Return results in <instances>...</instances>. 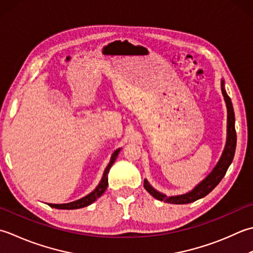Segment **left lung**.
I'll return each instance as SVG.
<instances>
[{"mask_svg":"<svg viewBox=\"0 0 253 253\" xmlns=\"http://www.w3.org/2000/svg\"><path fill=\"white\" fill-rule=\"evenodd\" d=\"M220 88L221 94L224 96V99L226 102V107H227V137H226V144L225 148L223 151V154L219 158V161L216 164V166L213 168L208 176H206L202 181L198 183L195 187L184 194L180 195H172V197H167L166 194L157 191L156 189H154L146 179H144V188L146 189V191L152 195L153 198H155L159 201H164L166 203L171 204H188L194 202L199 199L204 198L205 195H208L212 190L217 185L220 180L224 178L226 171H227L228 167L230 166L231 162H233L236 151V143H237V135L235 130V113L233 104H231V99L227 95L225 89V82L221 80L220 82Z\"/></svg>","mask_w":253,"mask_h":253,"instance_id":"left-lung-1","label":"left lung"}]
</instances>
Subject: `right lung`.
Segmentation results:
<instances>
[{"label": "right lung", "mask_w": 253, "mask_h": 253, "mask_svg": "<svg viewBox=\"0 0 253 253\" xmlns=\"http://www.w3.org/2000/svg\"><path fill=\"white\" fill-rule=\"evenodd\" d=\"M120 151H121V148H118V149H116L115 152H113L112 156L110 158V162H109V164H108V166L106 167L104 174H102V178L100 180V182L98 183V185H97L94 191L90 192L89 194H87L86 197H84V198L73 201V202L63 203V204L49 203V206H51V208H54V209H59V210H76V209L85 208V206H88L89 204L94 203L95 201L98 198H100L107 190V187H108V172H109V170L113 165V163L116 162V158H117L118 155H119Z\"/></svg>", "instance_id": "obj_1"}]
</instances>
